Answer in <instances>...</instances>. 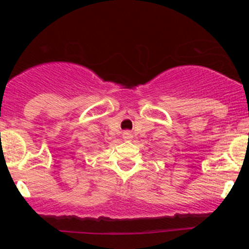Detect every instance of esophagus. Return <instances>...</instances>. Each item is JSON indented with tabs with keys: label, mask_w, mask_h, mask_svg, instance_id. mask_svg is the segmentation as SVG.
Wrapping results in <instances>:
<instances>
[{
	"label": "esophagus",
	"mask_w": 249,
	"mask_h": 249,
	"mask_svg": "<svg viewBox=\"0 0 249 249\" xmlns=\"http://www.w3.org/2000/svg\"><path fill=\"white\" fill-rule=\"evenodd\" d=\"M131 138H132V134L130 131H124V141H130Z\"/></svg>",
	"instance_id": "esophagus-1"
}]
</instances>
